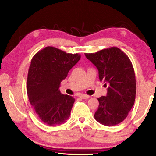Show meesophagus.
Here are the masks:
<instances>
[{
  "label": "esophagus",
  "instance_id": "1",
  "mask_svg": "<svg viewBox=\"0 0 156 156\" xmlns=\"http://www.w3.org/2000/svg\"><path fill=\"white\" fill-rule=\"evenodd\" d=\"M80 97H81L83 99H89V96L86 95V94H80Z\"/></svg>",
  "mask_w": 156,
  "mask_h": 156
}]
</instances>
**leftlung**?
Instances as JSON below:
<instances>
[{
	"instance_id": "1",
	"label": "left lung",
	"mask_w": 156,
	"mask_h": 156,
	"mask_svg": "<svg viewBox=\"0 0 156 156\" xmlns=\"http://www.w3.org/2000/svg\"><path fill=\"white\" fill-rule=\"evenodd\" d=\"M84 55L97 68L100 81L108 84L106 95L98 98L99 105L94 118L107 126L119 124L135 102L136 76L131 62L116 47Z\"/></svg>"
}]
</instances>
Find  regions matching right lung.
Instances as JSON below:
<instances>
[{
	"label": "right lung",
	"instance_id": "add662e5",
	"mask_svg": "<svg viewBox=\"0 0 156 156\" xmlns=\"http://www.w3.org/2000/svg\"><path fill=\"white\" fill-rule=\"evenodd\" d=\"M80 58L78 53L70 54L46 47L32 59L27 74V96L36 114L47 125L62 124L69 119L75 99L62 94L59 88Z\"/></svg>",
	"mask_w": 156,
	"mask_h": 156
}]
</instances>
